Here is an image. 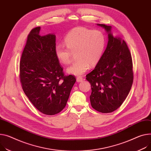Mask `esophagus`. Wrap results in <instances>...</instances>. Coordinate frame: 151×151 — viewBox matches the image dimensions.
Wrapping results in <instances>:
<instances>
[{"label": "esophagus", "mask_w": 151, "mask_h": 151, "mask_svg": "<svg viewBox=\"0 0 151 151\" xmlns=\"http://www.w3.org/2000/svg\"><path fill=\"white\" fill-rule=\"evenodd\" d=\"M83 78L82 77H77V82H82V81H83Z\"/></svg>", "instance_id": "1"}]
</instances>
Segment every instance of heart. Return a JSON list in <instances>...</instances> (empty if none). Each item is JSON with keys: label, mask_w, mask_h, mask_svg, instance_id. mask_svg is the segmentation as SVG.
Returning <instances> with one entry per match:
<instances>
[{"label": "heart", "mask_w": 151, "mask_h": 151, "mask_svg": "<svg viewBox=\"0 0 151 151\" xmlns=\"http://www.w3.org/2000/svg\"><path fill=\"white\" fill-rule=\"evenodd\" d=\"M64 45L57 44L55 55L61 63L68 65L71 62L73 54L76 53L77 60L67 68V73L74 76H82L89 68L96 65L104 52L106 38L98 30L85 27H76L69 31L64 37Z\"/></svg>", "instance_id": "obj_1"}]
</instances>
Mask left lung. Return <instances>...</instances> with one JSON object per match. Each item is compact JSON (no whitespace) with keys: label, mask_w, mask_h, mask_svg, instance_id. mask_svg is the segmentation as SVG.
Masks as SVG:
<instances>
[{"label":"left lung","mask_w":151,"mask_h":151,"mask_svg":"<svg viewBox=\"0 0 151 151\" xmlns=\"http://www.w3.org/2000/svg\"><path fill=\"white\" fill-rule=\"evenodd\" d=\"M108 33L106 48L86 80L91 85L92 107L102 113L117 109L125 100L133 83L132 60L126 42L111 32L112 27L97 24Z\"/></svg>","instance_id":"left-lung-1"}]
</instances>
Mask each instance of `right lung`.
<instances>
[{"label": "right lung", "mask_w": 151, "mask_h": 151, "mask_svg": "<svg viewBox=\"0 0 151 151\" xmlns=\"http://www.w3.org/2000/svg\"><path fill=\"white\" fill-rule=\"evenodd\" d=\"M32 29L20 62V79L25 95L40 112L55 115L65 107L76 79L64 76L55 55V35Z\"/></svg>", "instance_id": "right-lung-1"}]
</instances>
